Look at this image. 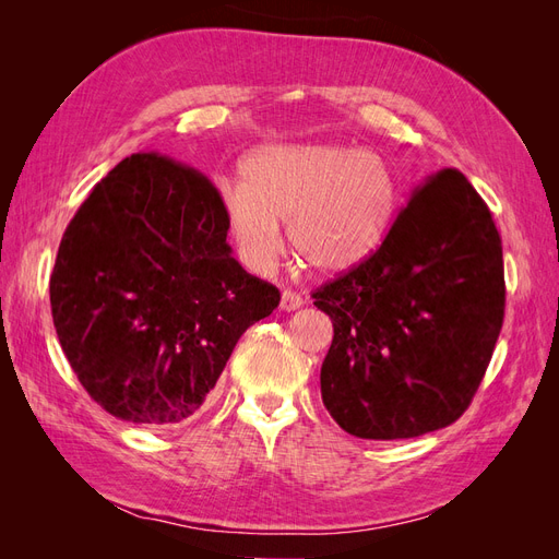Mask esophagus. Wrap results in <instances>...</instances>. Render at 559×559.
Here are the masks:
<instances>
[{
	"instance_id": "34e87169",
	"label": "esophagus",
	"mask_w": 559,
	"mask_h": 559,
	"mask_svg": "<svg viewBox=\"0 0 559 559\" xmlns=\"http://www.w3.org/2000/svg\"><path fill=\"white\" fill-rule=\"evenodd\" d=\"M300 306H302L300 294H296V292H292V289H284V292H282L280 308H282L284 312H294V310H298Z\"/></svg>"
}]
</instances>
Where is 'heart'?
Masks as SVG:
<instances>
[{
    "mask_svg": "<svg viewBox=\"0 0 559 559\" xmlns=\"http://www.w3.org/2000/svg\"><path fill=\"white\" fill-rule=\"evenodd\" d=\"M240 186L222 191L226 230L247 267L265 273L282 251L317 275H343L373 253L394 214V179L370 148L273 144L242 160Z\"/></svg>",
    "mask_w": 559,
    "mask_h": 559,
    "instance_id": "1",
    "label": "heart"
}]
</instances>
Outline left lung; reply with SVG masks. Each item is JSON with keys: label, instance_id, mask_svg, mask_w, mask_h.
<instances>
[{"label": "left lung", "instance_id": "obj_1", "mask_svg": "<svg viewBox=\"0 0 559 559\" xmlns=\"http://www.w3.org/2000/svg\"><path fill=\"white\" fill-rule=\"evenodd\" d=\"M312 298L333 321L321 401L337 425L373 441L443 429L476 396L503 324L492 212L445 167L415 186L364 263Z\"/></svg>", "mask_w": 559, "mask_h": 559}]
</instances>
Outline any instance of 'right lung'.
<instances>
[{
    "label": "right lung",
    "mask_w": 559,
    "mask_h": 559,
    "mask_svg": "<svg viewBox=\"0 0 559 559\" xmlns=\"http://www.w3.org/2000/svg\"><path fill=\"white\" fill-rule=\"evenodd\" d=\"M222 195L193 167L132 154L67 226L50 275L60 347L83 389L126 421L202 411L240 335L280 306L226 242Z\"/></svg>",
    "instance_id": "obj_1"
}]
</instances>
